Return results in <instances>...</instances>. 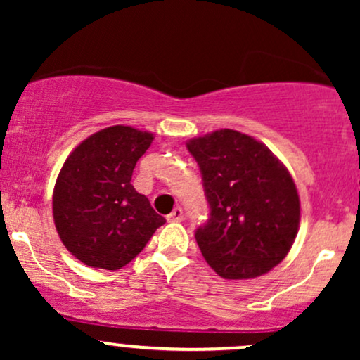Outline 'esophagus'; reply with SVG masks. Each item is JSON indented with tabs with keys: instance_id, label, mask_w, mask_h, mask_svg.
Masks as SVG:
<instances>
[{
	"instance_id": "obj_1",
	"label": "esophagus",
	"mask_w": 360,
	"mask_h": 360,
	"mask_svg": "<svg viewBox=\"0 0 360 360\" xmlns=\"http://www.w3.org/2000/svg\"><path fill=\"white\" fill-rule=\"evenodd\" d=\"M183 218H184V213H183V210L179 208V206L172 210V213L167 214V221H171V223H174V221H183Z\"/></svg>"
}]
</instances>
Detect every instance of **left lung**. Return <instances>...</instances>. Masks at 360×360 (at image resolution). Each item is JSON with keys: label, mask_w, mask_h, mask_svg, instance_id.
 Listing matches in <instances>:
<instances>
[{"label": "left lung", "mask_w": 360, "mask_h": 360, "mask_svg": "<svg viewBox=\"0 0 360 360\" xmlns=\"http://www.w3.org/2000/svg\"><path fill=\"white\" fill-rule=\"evenodd\" d=\"M203 176L210 218L196 242L225 279H252L288 255L300 229L295 181L262 142L230 128L186 143Z\"/></svg>", "instance_id": "8db88e82"}]
</instances>
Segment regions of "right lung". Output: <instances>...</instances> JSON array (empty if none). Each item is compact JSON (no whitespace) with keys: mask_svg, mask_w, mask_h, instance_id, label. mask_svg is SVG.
I'll return each instance as SVG.
<instances>
[{"mask_svg":"<svg viewBox=\"0 0 360 360\" xmlns=\"http://www.w3.org/2000/svg\"><path fill=\"white\" fill-rule=\"evenodd\" d=\"M152 140L150 131L115 125L89 135L65 159L53 188V223L86 266L122 269L166 223L130 183Z\"/></svg>","mask_w":360,"mask_h":360,"instance_id":"obj_1","label":"right lung"}]
</instances>
